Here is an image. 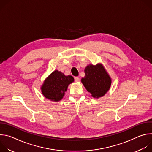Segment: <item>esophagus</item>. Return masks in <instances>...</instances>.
<instances>
[{
	"label": "esophagus",
	"instance_id": "34e87169",
	"mask_svg": "<svg viewBox=\"0 0 152 152\" xmlns=\"http://www.w3.org/2000/svg\"><path fill=\"white\" fill-rule=\"evenodd\" d=\"M75 81H76V82H79L80 79H79V77H75Z\"/></svg>",
	"mask_w": 152,
	"mask_h": 152
}]
</instances>
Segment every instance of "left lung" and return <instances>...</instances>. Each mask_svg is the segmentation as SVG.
<instances>
[{"instance_id": "obj_1", "label": "left lung", "mask_w": 152, "mask_h": 152, "mask_svg": "<svg viewBox=\"0 0 152 152\" xmlns=\"http://www.w3.org/2000/svg\"><path fill=\"white\" fill-rule=\"evenodd\" d=\"M85 76L81 82L94 98H100L110 90L112 79L101 63L88 65L84 70Z\"/></svg>"}]
</instances>
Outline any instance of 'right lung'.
Instances as JSON below:
<instances>
[{
    "instance_id": "right-lung-1",
    "label": "right lung",
    "mask_w": 152,
    "mask_h": 152,
    "mask_svg": "<svg viewBox=\"0 0 152 152\" xmlns=\"http://www.w3.org/2000/svg\"><path fill=\"white\" fill-rule=\"evenodd\" d=\"M73 82L72 76H66L61 72L55 70L45 79L40 89L46 99L57 102L63 99L69 85Z\"/></svg>"
}]
</instances>
